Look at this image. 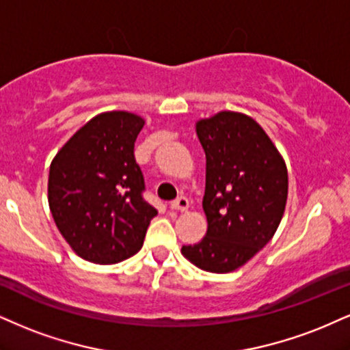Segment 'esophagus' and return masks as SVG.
<instances>
[{"label": "esophagus", "instance_id": "esophagus-1", "mask_svg": "<svg viewBox=\"0 0 350 350\" xmlns=\"http://www.w3.org/2000/svg\"><path fill=\"white\" fill-rule=\"evenodd\" d=\"M171 208L179 210V212H184V210L189 208V199H187V197H184V196L178 197V199L171 202Z\"/></svg>", "mask_w": 350, "mask_h": 350}]
</instances>
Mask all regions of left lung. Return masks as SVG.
<instances>
[{"instance_id": "obj_1", "label": "left lung", "mask_w": 350, "mask_h": 350, "mask_svg": "<svg viewBox=\"0 0 350 350\" xmlns=\"http://www.w3.org/2000/svg\"><path fill=\"white\" fill-rule=\"evenodd\" d=\"M207 158L204 212L207 234L183 246L197 267L237 271L258 254L279 228L288 193L285 161L251 117L223 111L196 125Z\"/></svg>"}]
</instances>
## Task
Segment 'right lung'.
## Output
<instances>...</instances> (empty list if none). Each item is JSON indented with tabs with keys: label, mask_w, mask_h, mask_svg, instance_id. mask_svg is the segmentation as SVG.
<instances>
[{
	"label": "right lung",
	"mask_w": 350,
	"mask_h": 350,
	"mask_svg": "<svg viewBox=\"0 0 350 350\" xmlns=\"http://www.w3.org/2000/svg\"><path fill=\"white\" fill-rule=\"evenodd\" d=\"M143 125L132 112L99 113L50 164V212L71 250L90 262L116 264L137 254L158 213L143 199L145 179L133 154Z\"/></svg>",
	"instance_id": "1"
}]
</instances>
